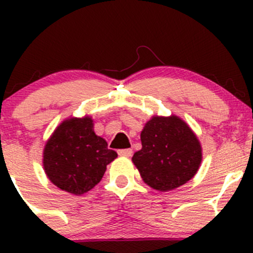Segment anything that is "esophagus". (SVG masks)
I'll return each instance as SVG.
<instances>
[{
    "label": "esophagus",
    "instance_id": "obj_1",
    "mask_svg": "<svg viewBox=\"0 0 253 253\" xmlns=\"http://www.w3.org/2000/svg\"><path fill=\"white\" fill-rule=\"evenodd\" d=\"M117 153H119V155H121V157H131L132 149H120Z\"/></svg>",
    "mask_w": 253,
    "mask_h": 253
}]
</instances>
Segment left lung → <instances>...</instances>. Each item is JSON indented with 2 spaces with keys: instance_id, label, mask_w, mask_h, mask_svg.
I'll use <instances>...</instances> for the list:
<instances>
[{
  "instance_id": "obj_1",
  "label": "left lung",
  "mask_w": 253,
  "mask_h": 253,
  "mask_svg": "<svg viewBox=\"0 0 253 253\" xmlns=\"http://www.w3.org/2000/svg\"><path fill=\"white\" fill-rule=\"evenodd\" d=\"M142 149L132 157L143 181L157 191H171L190 181L202 162L197 136L180 117L154 116L141 132Z\"/></svg>"
}]
</instances>
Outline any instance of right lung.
Here are the masks:
<instances>
[{"label": "right lung", "mask_w": 253, "mask_h": 253, "mask_svg": "<svg viewBox=\"0 0 253 253\" xmlns=\"http://www.w3.org/2000/svg\"><path fill=\"white\" fill-rule=\"evenodd\" d=\"M117 153L96 136L91 117L67 119L53 131L44 148L42 165L48 180L79 196L100 182Z\"/></svg>", "instance_id": "right-lung-1"}]
</instances>
